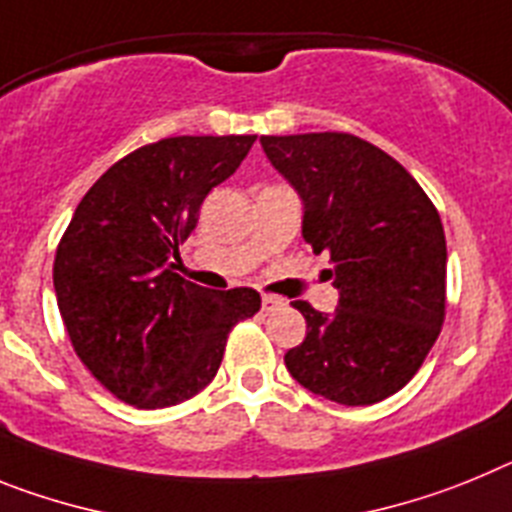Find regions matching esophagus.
<instances>
[{
  "instance_id": "1",
  "label": "esophagus",
  "mask_w": 512,
  "mask_h": 512,
  "mask_svg": "<svg viewBox=\"0 0 512 512\" xmlns=\"http://www.w3.org/2000/svg\"><path fill=\"white\" fill-rule=\"evenodd\" d=\"M286 306V301L278 299V296H262V311L268 314V311H278Z\"/></svg>"
}]
</instances>
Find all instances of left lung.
<instances>
[{"label": "left lung", "instance_id": "8db88e82", "mask_svg": "<svg viewBox=\"0 0 512 512\" xmlns=\"http://www.w3.org/2000/svg\"><path fill=\"white\" fill-rule=\"evenodd\" d=\"M304 201V242L330 255L340 306L293 301L306 337L286 353L304 389L337 404H376L420 371L446 319V234L415 177L353 133L260 136Z\"/></svg>", "mask_w": 512, "mask_h": 512}]
</instances>
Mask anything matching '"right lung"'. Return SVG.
<instances>
[{
    "instance_id": "add662e5",
    "label": "right lung",
    "mask_w": 512,
    "mask_h": 512,
    "mask_svg": "<svg viewBox=\"0 0 512 512\" xmlns=\"http://www.w3.org/2000/svg\"><path fill=\"white\" fill-rule=\"evenodd\" d=\"M255 136H170L131 151L87 190L53 260L71 348L121 402L172 407L213 381L255 288L208 291L175 273L177 247L206 195L229 180Z\"/></svg>"
}]
</instances>
